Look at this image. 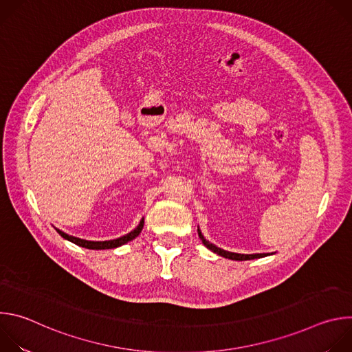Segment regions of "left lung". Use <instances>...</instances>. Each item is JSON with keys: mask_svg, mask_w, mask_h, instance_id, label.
I'll list each match as a JSON object with an SVG mask.
<instances>
[{"mask_svg": "<svg viewBox=\"0 0 352 352\" xmlns=\"http://www.w3.org/2000/svg\"><path fill=\"white\" fill-rule=\"evenodd\" d=\"M197 232H199V238H200V239H202L204 245H205L206 248H209L210 250H213V252H214V254H217V255H220V256H223V258H227V259H232V261H250V259H259V258L267 256L266 254H255V255H243V254H234V252H228V250L220 249V248H217L216 245H213V243H210L209 241H206V239L204 238L202 232H200L199 230H197Z\"/></svg>", "mask_w": 352, "mask_h": 352, "instance_id": "obj_1", "label": "left lung"}]
</instances>
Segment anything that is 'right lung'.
<instances>
[{"instance_id":"right-lung-1","label":"right lung","mask_w":352,"mask_h":352,"mask_svg":"<svg viewBox=\"0 0 352 352\" xmlns=\"http://www.w3.org/2000/svg\"><path fill=\"white\" fill-rule=\"evenodd\" d=\"M143 220L140 221V224L133 230V231H131L129 234H126V235H124V236H121V238H117V239H111V241H86V239H80V238H75V236H72V235H68V234H65V232H63L61 230H57V232L63 236V238H65V239H68V241H71V242H74L75 245H79V246H82V248H87V249H113V248H117V246H121V245H124V243H126V242H129V241H132L133 238H136L139 234H140V231H142V228H143Z\"/></svg>"}]
</instances>
